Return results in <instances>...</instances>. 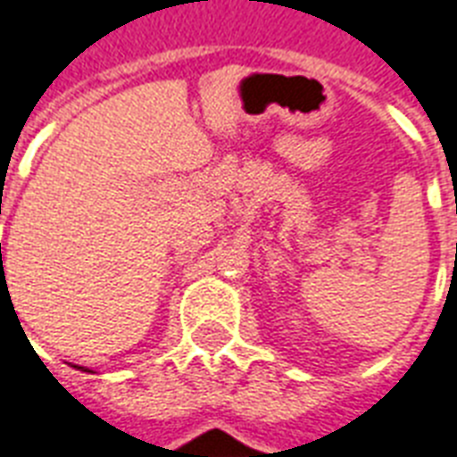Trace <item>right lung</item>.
I'll use <instances>...</instances> for the list:
<instances>
[{
  "mask_svg": "<svg viewBox=\"0 0 457 457\" xmlns=\"http://www.w3.org/2000/svg\"><path fill=\"white\" fill-rule=\"evenodd\" d=\"M76 369H81V371H88V374H93V371H90V369H86V367H76Z\"/></svg>",
  "mask_w": 457,
  "mask_h": 457,
  "instance_id": "1",
  "label": "right lung"
}]
</instances>
